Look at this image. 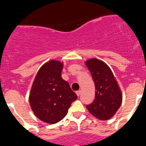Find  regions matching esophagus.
<instances>
[{
	"label": "esophagus",
	"instance_id": "esophagus-1",
	"mask_svg": "<svg viewBox=\"0 0 146 146\" xmlns=\"http://www.w3.org/2000/svg\"><path fill=\"white\" fill-rule=\"evenodd\" d=\"M80 94H81V91H76V94H77V96H79L80 95Z\"/></svg>",
	"mask_w": 146,
	"mask_h": 146
}]
</instances>
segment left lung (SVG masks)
Instances as JSON below:
<instances>
[{
    "instance_id": "obj_1",
    "label": "left lung",
    "mask_w": 146,
    "mask_h": 146,
    "mask_svg": "<svg viewBox=\"0 0 146 146\" xmlns=\"http://www.w3.org/2000/svg\"><path fill=\"white\" fill-rule=\"evenodd\" d=\"M95 84V99L87 105L91 115L101 121L111 118L122 102V93L114 74L104 61L91 58L85 62Z\"/></svg>"
}]
</instances>
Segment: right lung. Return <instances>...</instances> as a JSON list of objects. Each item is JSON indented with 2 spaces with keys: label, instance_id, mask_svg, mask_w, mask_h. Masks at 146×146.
<instances>
[{
  "label": "right lung",
  "instance_id": "obj_1",
  "mask_svg": "<svg viewBox=\"0 0 146 146\" xmlns=\"http://www.w3.org/2000/svg\"><path fill=\"white\" fill-rule=\"evenodd\" d=\"M64 64L50 60L41 66L33 80L29 102L35 115L47 123H56L66 115L77 99L69 83L62 79Z\"/></svg>",
  "mask_w": 146,
  "mask_h": 146
}]
</instances>
